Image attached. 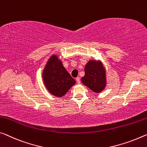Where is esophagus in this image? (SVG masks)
<instances>
[{"mask_svg":"<svg viewBox=\"0 0 147 147\" xmlns=\"http://www.w3.org/2000/svg\"><path fill=\"white\" fill-rule=\"evenodd\" d=\"M76 81H77V83H78V84H80L81 83V81H80V78H79V77H78V78H76Z\"/></svg>","mask_w":147,"mask_h":147,"instance_id":"1","label":"esophagus"}]
</instances>
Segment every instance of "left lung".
<instances>
[{
    "mask_svg": "<svg viewBox=\"0 0 147 147\" xmlns=\"http://www.w3.org/2000/svg\"><path fill=\"white\" fill-rule=\"evenodd\" d=\"M81 82L96 93L102 92L107 85V74L100 60H89L85 67Z\"/></svg>",
    "mask_w": 147,
    "mask_h": 147,
    "instance_id": "left-lung-1",
    "label": "left lung"
}]
</instances>
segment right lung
Instances as JSON below:
<instances>
[{
    "mask_svg": "<svg viewBox=\"0 0 147 147\" xmlns=\"http://www.w3.org/2000/svg\"><path fill=\"white\" fill-rule=\"evenodd\" d=\"M42 80L53 95L62 97L76 84V81L63 66L57 55L49 58L42 70Z\"/></svg>",
    "mask_w": 147,
    "mask_h": 147,
    "instance_id": "obj_1",
    "label": "right lung"
}]
</instances>
